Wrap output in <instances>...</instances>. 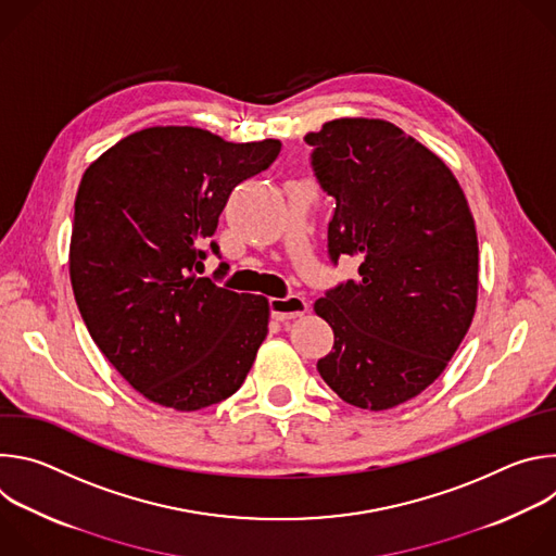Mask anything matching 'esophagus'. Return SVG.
I'll use <instances>...</instances> for the list:
<instances>
[{"label":"esophagus","mask_w":556,"mask_h":556,"mask_svg":"<svg viewBox=\"0 0 556 556\" xmlns=\"http://www.w3.org/2000/svg\"><path fill=\"white\" fill-rule=\"evenodd\" d=\"M270 312L277 321H290V319H299L307 312V303L303 296L299 294H290V296H275L270 299Z\"/></svg>","instance_id":"34e87169"}]
</instances>
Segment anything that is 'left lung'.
I'll list each match as a JSON object with an SVG mask.
<instances>
[{"mask_svg": "<svg viewBox=\"0 0 556 556\" xmlns=\"http://www.w3.org/2000/svg\"><path fill=\"white\" fill-rule=\"evenodd\" d=\"M312 169L337 200L328 253L356 257L314 303L334 332L316 369L345 403L412 401L453 358L478 303V232L451 169L401 127L337 118L309 131Z\"/></svg>", "mask_w": 556, "mask_h": 556, "instance_id": "obj_1", "label": "left lung"}]
</instances>
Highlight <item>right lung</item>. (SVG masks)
Segmentation results:
<instances>
[{
	"label": "right lung",
	"instance_id": "1",
	"mask_svg": "<svg viewBox=\"0 0 556 556\" xmlns=\"http://www.w3.org/2000/svg\"><path fill=\"white\" fill-rule=\"evenodd\" d=\"M279 151L273 138L226 142L198 127H149L86 169L70 242L74 299L99 350L147 401L198 412L226 401L251 371L268 334V299L198 273L206 251L219 255L211 237L230 191Z\"/></svg>",
	"mask_w": 556,
	"mask_h": 556
}]
</instances>
